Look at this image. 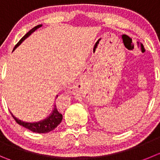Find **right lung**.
Wrapping results in <instances>:
<instances>
[{
    "label": "right lung",
    "mask_w": 160,
    "mask_h": 160,
    "mask_svg": "<svg viewBox=\"0 0 160 160\" xmlns=\"http://www.w3.org/2000/svg\"><path fill=\"white\" fill-rule=\"evenodd\" d=\"M40 27H42V24L37 25V26H35V28H33L32 29L30 30V31L27 33L26 35H25L18 42L17 44L15 46L14 50L18 46H19V45L21 44L22 42H23L25 38H28V37L31 35V33L34 32L35 30L38 29V28H40ZM12 116L13 118L15 119V121H16L19 125H22V126H23V127L26 128V129H29V130L32 131V132H38V133H47V132L53 130L55 128L58 127V125L62 122V114L58 110V109H57V107H56V104H55L54 108H53L52 114H50L47 118L44 119V120L41 121V122H35V123H28V122H24L19 120V119L16 118V117H14L12 114Z\"/></svg>",
    "instance_id": "1"
}]
</instances>
